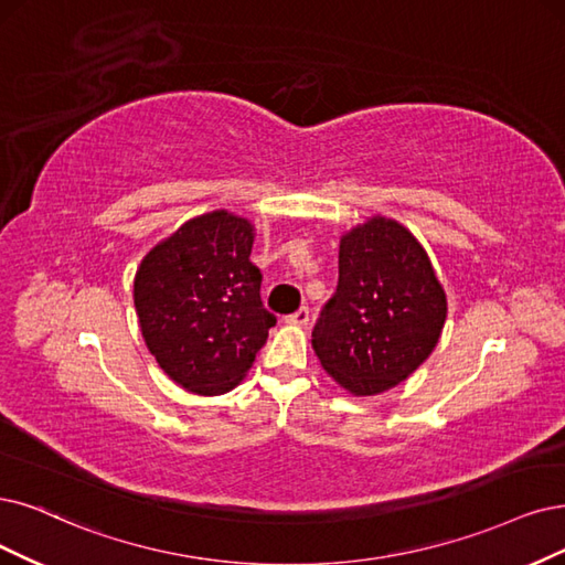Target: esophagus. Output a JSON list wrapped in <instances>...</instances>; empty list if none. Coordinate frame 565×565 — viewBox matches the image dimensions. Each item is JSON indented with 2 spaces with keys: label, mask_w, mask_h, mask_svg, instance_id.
Wrapping results in <instances>:
<instances>
[{
  "label": "esophagus",
  "mask_w": 565,
  "mask_h": 565,
  "mask_svg": "<svg viewBox=\"0 0 565 565\" xmlns=\"http://www.w3.org/2000/svg\"><path fill=\"white\" fill-rule=\"evenodd\" d=\"M286 323L288 326H307L309 323V309L300 307L298 311H294V315L286 317Z\"/></svg>",
  "instance_id": "34e87169"
}]
</instances>
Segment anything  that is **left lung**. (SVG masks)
I'll return each instance as SVG.
<instances>
[{"label":"left lung","mask_w":565,"mask_h":565,"mask_svg":"<svg viewBox=\"0 0 565 565\" xmlns=\"http://www.w3.org/2000/svg\"><path fill=\"white\" fill-rule=\"evenodd\" d=\"M447 296L424 246L384 216L340 242L338 290L311 330L323 370L353 395H377L405 382L435 349Z\"/></svg>","instance_id":"left-lung-1"}]
</instances>
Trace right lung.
I'll list each match as a JSON object with an SVG mask.
<instances>
[{
	"mask_svg": "<svg viewBox=\"0 0 565 565\" xmlns=\"http://www.w3.org/2000/svg\"><path fill=\"white\" fill-rule=\"evenodd\" d=\"M254 225L218 209L185 221L143 256L135 307L146 347L170 377L200 395L235 388L277 323L248 260Z\"/></svg>",
	"mask_w": 565,
	"mask_h": 565,
	"instance_id": "obj_1",
	"label": "right lung"
}]
</instances>
